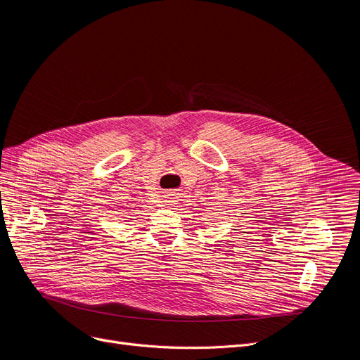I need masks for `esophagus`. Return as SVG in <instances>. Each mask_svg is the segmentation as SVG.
I'll use <instances>...</instances> for the list:
<instances>
[{
  "instance_id": "1",
  "label": "esophagus",
  "mask_w": 360,
  "mask_h": 360,
  "mask_svg": "<svg viewBox=\"0 0 360 360\" xmlns=\"http://www.w3.org/2000/svg\"><path fill=\"white\" fill-rule=\"evenodd\" d=\"M168 198H167V200H165V202L168 204V205H172V202H176L174 200H176V198H174V193H169V195H167Z\"/></svg>"
}]
</instances>
